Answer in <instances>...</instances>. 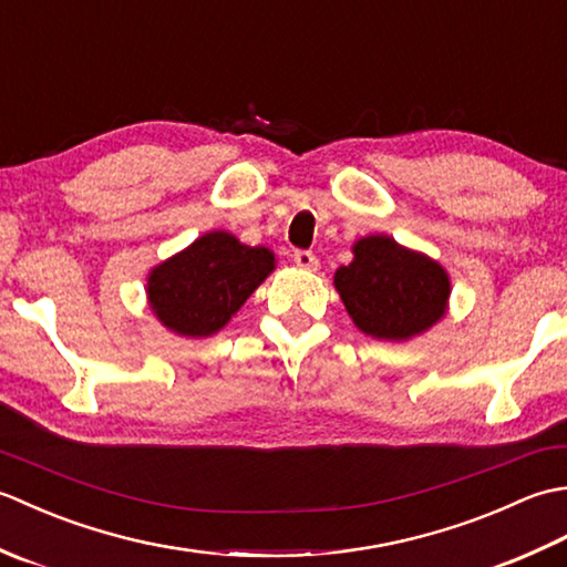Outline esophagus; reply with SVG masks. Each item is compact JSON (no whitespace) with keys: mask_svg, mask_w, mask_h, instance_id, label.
<instances>
[{"mask_svg":"<svg viewBox=\"0 0 567 567\" xmlns=\"http://www.w3.org/2000/svg\"><path fill=\"white\" fill-rule=\"evenodd\" d=\"M295 265H297V268H302V270H317L319 258L311 250H297L295 252Z\"/></svg>","mask_w":567,"mask_h":567,"instance_id":"esophagus-1","label":"esophagus"}]
</instances>
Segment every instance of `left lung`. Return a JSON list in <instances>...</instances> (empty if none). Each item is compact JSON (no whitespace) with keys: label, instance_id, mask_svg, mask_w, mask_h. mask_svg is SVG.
Segmentation results:
<instances>
[{"label":"left lung","instance_id":"obj_1","mask_svg":"<svg viewBox=\"0 0 567 567\" xmlns=\"http://www.w3.org/2000/svg\"><path fill=\"white\" fill-rule=\"evenodd\" d=\"M333 287L355 327L380 341H409L449 315L451 277L439 260L372 234L353 244V260Z\"/></svg>","mask_w":567,"mask_h":567}]
</instances>
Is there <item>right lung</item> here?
I'll return each instance as SVG.
<instances>
[{"mask_svg":"<svg viewBox=\"0 0 567 567\" xmlns=\"http://www.w3.org/2000/svg\"><path fill=\"white\" fill-rule=\"evenodd\" d=\"M272 270L270 248L246 246L216 228L155 265L146 282L148 307L175 336L207 339L231 321Z\"/></svg>","mask_w":567,"mask_h":567,"instance_id":"add662e5","label":"right lung"}]
</instances>
